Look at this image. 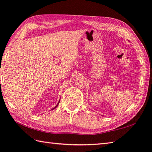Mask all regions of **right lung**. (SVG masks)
<instances>
[{"label": "right lung", "instance_id": "add662e5", "mask_svg": "<svg viewBox=\"0 0 152 152\" xmlns=\"http://www.w3.org/2000/svg\"><path fill=\"white\" fill-rule=\"evenodd\" d=\"M59 102H60V100H59V102H58V104H57V105H56V106H55V107H54V108H53V109H52V110H53V109H54L55 108H56V107H58V104H59Z\"/></svg>", "mask_w": 152, "mask_h": 152}]
</instances>
